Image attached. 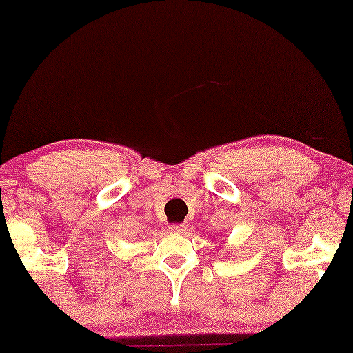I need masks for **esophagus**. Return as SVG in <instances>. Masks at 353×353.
Wrapping results in <instances>:
<instances>
[{"label":"esophagus","instance_id":"34e87169","mask_svg":"<svg viewBox=\"0 0 353 353\" xmlns=\"http://www.w3.org/2000/svg\"><path fill=\"white\" fill-rule=\"evenodd\" d=\"M170 230H172V231H175V233H185V231H186V225H185V223L170 225Z\"/></svg>","mask_w":353,"mask_h":353}]
</instances>
